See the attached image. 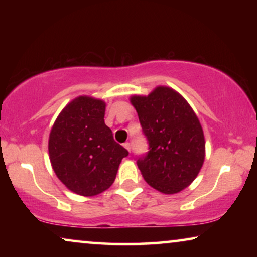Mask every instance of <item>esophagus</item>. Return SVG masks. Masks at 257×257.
<instances>
[{"label":"esophagus","mask_w":257,"mask_h":257,"mask_svg":"<svg viewBox=\"0 0 257 257\" xmlns=\"http://www.w3.org/2000/svg\"><path fill=\"white\" fill-rule=\"evenodd\" d=\"M124 147H125L126 150L128 151V152H131V144H130V143H125V144H124Z\"/></svg>","instance_id":"1"}]
</instances>
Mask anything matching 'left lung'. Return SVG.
Here are the masks:
<instances>
[{"label": "left lung", "mask_w": 257, "mask_h": 257, "mask_svg": "<svg viewBox=\"0 0 257 257\" xmlns=\"http://www.w3.org/2000/svg\"><path fill=\"white\" fill-rule=\"evenodd\" d=\"M149 151L137 158L154 189L174 194L193 182L205 160V137L194 111L177 91L158 86L147 97L133 96Z\"/></svg>", "instance_id": "left-lung-1"}]
</instances>
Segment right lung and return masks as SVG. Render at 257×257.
<instances>
[{
	"instance_id": "obj_1",
	"label": "right lung",
	"mask_w": 257,
	"mask_h": 257,
	"mask_svg": "<svg viewBox=\"0 0 257 257\" xmlns=\"http://www.w3.org/2000/svg\"><path fill=\"white\" fill-rule=\"evenodd\" d=\"M105 103L80 96L64 107L49 137V156L56 175L70 191L93 196L113 184L128 151L114 142L105 125Z\"/></svg>"
}]
</instances>
